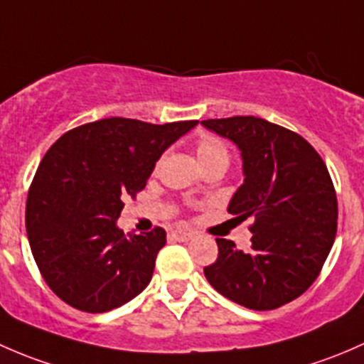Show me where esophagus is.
I'll list each match as a JSON object with an SVG mask.
<instances>
[{
  "mask_svg": "<svg viewBox=\"0 0 364 364\" xmlns=\"http://www.w3.org/2000/svg\"><path fill=\"white\" fill-rule=\"evenodd\" d=\"M193 233H187V231H171V238L177 240V242H189L193 238Z\"/></svg>",
  "mask_w": 364,
  "mask_h": 364,
  "instance_id": "obj_1",
  "label": "esophagus"
}]
</instances>
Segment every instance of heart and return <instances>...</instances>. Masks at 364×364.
Returning <instances> with one entry per match:
<instances>
[{
  "label": "heart",
  "mask_w": 364,
  "mask_h": 364,
  "mask_svg": "<svg viewBox=\"0 0 364 364\" xmlns=\"http://www.w3.org/2000/svg\"><path fill=\"white\" fill-rule=\"evenodd\" d=\"M196 156L200 159L201 166H207L210 163H230V151L224 145L223 140H219L217 136L207 134V136H201L196 144Z\"/></svg>",
  "instance_id": "obj_1"
}]
</instances>
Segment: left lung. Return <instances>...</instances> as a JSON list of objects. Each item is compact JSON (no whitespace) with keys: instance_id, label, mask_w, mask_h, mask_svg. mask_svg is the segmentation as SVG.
Instances as JSON below:
<instances>
[{"instance_id":"1","label":"left lung","mask_w":364,"mask_h":364,"mask_svg":"<svg viewBox=\"0 0 364 364\" xmlns=\"http://www.w3.org/2000/svg\"><path fill=\"white\" fill-rule=\"evenodd\" d=\"M233 141L243 183L228 205L240 223L252 219V247L217 238L219 257L203 269L210 286L252 310H273L305 293L319 275L336 235V194L312 145L264 119L240 115L201 121Z\"/></svg>"}]
</instances>
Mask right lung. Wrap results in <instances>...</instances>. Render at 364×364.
<instances>
[{"label":"right lung","mask_w":364,"mask_h":364,"mask_svg":"<svg viewBox=\"0 0 364 364\" xmlns=\"http://www.w3.org/2000/svg\"><path fill=\"white\" fill-rule=\"evenodd\" d=\"M196 126L112 117L75 127L48 149L28 194L26 231L63 301L101 314L149 286L166 231L126 237L117 226L122 200L144 189L163 152Z\"/></svg>","instance_id":"1"}]
</instances>
